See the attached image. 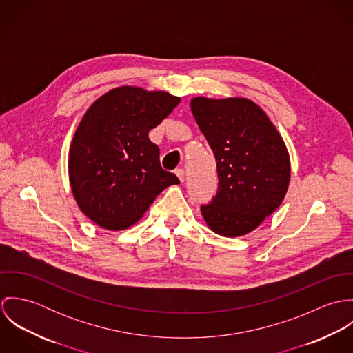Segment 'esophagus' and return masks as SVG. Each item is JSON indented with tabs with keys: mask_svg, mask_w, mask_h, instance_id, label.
Segmentation results:
<instances>
[{
	"mask_svg": "<svg viewBox=\"0 0 353 353\" xmlns=\"http://www.w3.org/2000/svg\"><path fill=\"white\" fill-rule=\"evenodd\" d=\"M175 174H176V176L179 178V181L183 183V182H185V170H183V168H178V170L175 171Z\"/></svg>",
	"mask_w": 353,
	"mask_h": 353,
	"instance_id": "1",
	"label": "esophagus"
}]
</instances>
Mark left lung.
Here are the masks:
<instances>
[{
	"mask_svg": "<svg viewBox=\"0 0 353 353\" xmlns=\"http://www.w3.org/2000/svg\"><path fill=\"white\" fill-rule=\"evenodd\" d=\"M192 112L214 154L219 186L201 212L209 228L235 238L255 230L284 200L285 144L266 114L243 98H194Z\"/></svg>",
	"mask_w": 353,
	"mask_h": 353,
	"instance_id": "1",
	"label": "left lung"
}]
</instances>
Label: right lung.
I'll list each match as a JSON object with an SVG mask.
<instances>
[{"mask_svg": "<svg viewBox=\"0 0 353 353\" xmlns=\"http://www.w3.org/2000/svg\"><path fill=\"white\" fill-rule=\"evenodd\" d=\"M179 101L161 91L119 87L83 117L69 152V179L81 212L99 227L136 224L165 188L179 183L161 168L148 137Z\"/></svg>", "mask_w": 353, "mask_h": 353, "instance_id": "1", "label": "right lung"}]
</instances>
